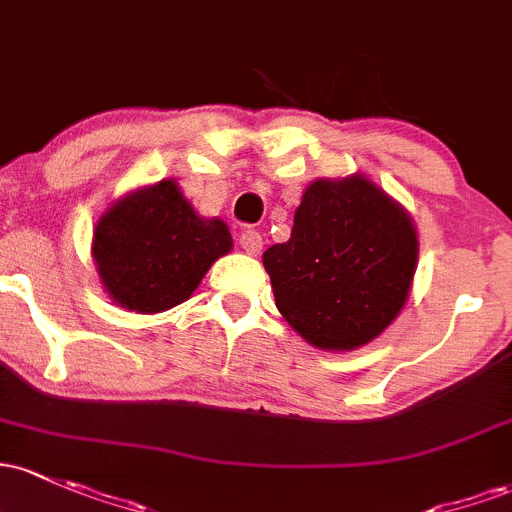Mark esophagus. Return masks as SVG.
Returning a JSON list of instances; mask_svg holds the SVG:
<instances>
[{"label": "esophagus", "mask_w": 512, "mask_h": 512, "mask_svg": "<svg viewBox=\"0 0 512 512\" xmlns=\"http://www.w3.org/2000/svg\"><path fill=\"white\" fill-rule=\"evenodd\" d=\"M262 235L257 233V230H245L243 235H240V247L247 252V255H260L262 252Z\"/></svg>", "instance_id": "obj_1"}]
</instances>
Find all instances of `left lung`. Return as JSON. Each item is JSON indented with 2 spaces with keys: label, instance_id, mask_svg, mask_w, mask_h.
<instances>
[{
  "label": "left lung",
  "instance_id": "1",
  "mask_svg": "<svg viewBox=\"0 0 512 512\" xmlns=\"http://www.w3.org/2000/svg\"><path fill=\"white\" fill-rule=\"evenodd\" d=\"M286 323L320 350H355L406 306L418 233L401 204L372 179H316L286 243L262 255Z\"/></svg>",
  "mask_w": 512,
  "mask_h": 512
}]
</instances>
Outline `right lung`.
Wrapping results in <instances>:
<instances>
[{"label":"right lung","mask_w":512,"mask_h":512,"mask_svg":"<svg viewBox=\"0 0 512 512\" xmlns=\"http://www.w3.org/2000/svg\"><path fill=\"white\" fill-rule=\"evenodd\" d=\"M233 247L221 218H201L174 179L116 201L94 228L92 257L121 308L160 313L187 301L213 262Z\"/></svg>","instance_id":"1"}]
</instances>
